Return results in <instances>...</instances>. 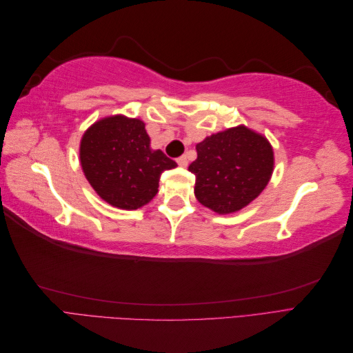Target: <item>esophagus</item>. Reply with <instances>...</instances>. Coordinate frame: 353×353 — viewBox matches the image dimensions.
<instances>
[{"mask_svg":"<svg viewBox=\"0 0 353 353\" xmlns=\"http://www.w3.org/2000/svg\"><path fill=\"white\" fill-rule=\"evenodd\" d=\"M176 163L181 166V168H187L188 166V160H187V156H181L176 159Z\"/></svg>","mask_w":353,"mask_h":353,"instance_id":"obj_1","label":"esophagus"}]
</instances>
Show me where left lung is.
I'll return each mask as SVG.
<instances>
[{"label": "left lung", "mask_w": 353, "mask_h": 353, "mask_svg": "<svg viewBox=\"0 0 353 353\" xmlns=\"http://www.w3.org/2000/svg\"><path fill=\"white\" fill-rule=\"evenodd\" d=\"M188 166L196 175L194 194L203 206L227 215L248 206L268 185L274 170L270 141L240 125L212 134L196 145Z\"/></svg>", "instance_id": "left-lung-1"}]
</instances>
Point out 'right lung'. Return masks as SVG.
<instances>
[{"label":"right lung","instance_id":"right-lung-1","mask_svg":"<svg viewBox=\"0 0 353 353\" xmlns=\"http://www.w3.org/2000/svg\"><path fill=\"white\" fill-rule=\"evenodd\" d=\"M79 157L95 193L126 210L147 205L157 194L163 170L176 166L162 150H152L143 121L122 114L91 125L81 140Z\"/></svg>","mask_w":353,"mask_h":353}]
</instances>
